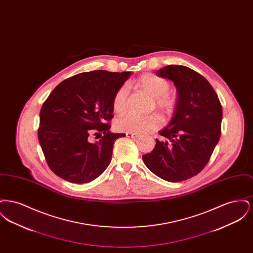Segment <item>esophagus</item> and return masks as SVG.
<instances>
[{"mask_svg": "<svg viewBox=\"0 0 253 253\" xmlns=\"http://www.w3.org/2000/svg\"><path fill=\"white\" fill-rule=\"evenodd\" d=\"M125 134H126V136H127V137H132V138H133V137H137V136H138V134H137V133H133V132H126Z\"/></svg>", "mask_w": 253, "mask_h": 253, "instance_id": "1", "label": "esophagus"}]
</instances>
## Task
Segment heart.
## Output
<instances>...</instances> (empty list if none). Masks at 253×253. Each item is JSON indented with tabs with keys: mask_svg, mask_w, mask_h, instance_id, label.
Listing matches in <instances>:
<instances>
[{
	"mask_svg": "<svg viewBox=\"0 0 253 253\" xmlns=\"http://www.w3.org/2000/svg\"><path fill=\"white\" fill-rule=\"evenodd\" d=\"M136 84L148 95L155 97L157 108L161 109L168 114L173 111L176 105V96L169 92V83L167 80L155 75H144L137 80ZM128 93V86L123 85L115 94L113 99V109L116 113L121 114L125 110ZM161 124L162 120L157 115L137 116L127 114L117 120L115 127L120 132L142 133L157 129Z\"/></svg>",
	"mask_w": 253,
	"mask_h": 253,
	"instance_id": "obj_1",
	"label": "heart"
}]
</instances>
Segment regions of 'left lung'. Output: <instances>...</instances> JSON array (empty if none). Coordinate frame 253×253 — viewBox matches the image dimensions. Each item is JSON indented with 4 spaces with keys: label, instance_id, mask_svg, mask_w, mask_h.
<instances>
[{
    "label": "left lung",
    "instance_id": "left-lung-1",
    "mask_svg": "<svg viewBox=\"0 0 253 253\" xmlns=\"http://www.w3.org/2000/svg\"><path fill=\"white\" fill-rule=\"evenodd\" d=\"M156 75L175 85L176 105L168 125L159 131L168 140L156 139L154 150L142 159L164 180H187L204 169L219 141L222 106L210 83L189 67L168 65Z\"/></svg>",
    "mask_w": 253,
    "mask_h": 253
}]
</instances>
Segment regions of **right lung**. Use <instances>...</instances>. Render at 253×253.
<instances>
[{"mask_svg":"<svg viewBox=\"0 0 253 253\" xmlns=\"http://www.w3.org/2000/svg\"><path fill=\"white\" fill-rule=\"evenodd\" d=\"M131 72L106 70L78 74L58 85L40 113L39 142L49 168L77 184L91 182L109 166L115 141L124 133L110 132L113 99ZM102 132L95 144L89 132Z\"/></svg>","mask_w":253,"mask_h":253,"instance_id":"add662e5","label":"right lung"}]
</instances>
